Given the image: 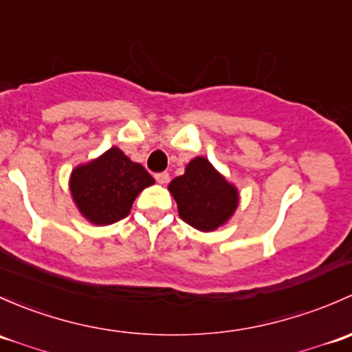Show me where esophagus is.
Masks as SVG:
<instances>
[{
  "instance_id": "34e87169",
  "label": "esophagus",
  "mask_w": 352,
  "mask_h": 352,
  "mask_svg": "<svg viewBox=\"0 0 352 352\" xmlns=\"http://www.w3.org/2000/svg\"><path fill=\"white\" fill-rule=\"evenodd\" d=\"M154 177H155V181H157L159 184H166L169 181V173H166V171L157 173V175H155Z\"/></svg>"
}]
</instances>
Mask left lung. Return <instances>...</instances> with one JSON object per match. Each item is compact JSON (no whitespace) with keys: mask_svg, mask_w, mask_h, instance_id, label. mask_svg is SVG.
I'll return each mask as SVG.
<instances>
[{"mask_svg":"<svg viewBox=\"0 0 352 352\" xmlns=\"http://www.w3.org/2000/svg\"><path fill=\"white\" fill-rule=\"evenodd\" d=\"M169 191L177 203L181 219L201 232L223 226L239 203L237 190L205 157H195L184 175L171 181Z\"/></svg>","mask_w":352,"mask_h":352,"instance_id":"8db88e82","label":"left lung"}]
</instances>
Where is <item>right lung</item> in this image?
I'll return each instance as SVG.
<instances>
[{
  "instance_id": "1",
  "label": "right lung",
  "mask_w": 352,
  "mask_h": 352,
  "mask_svg": "<svg viewBox=\"0 0 352 352\" xmlns=\"http://www.w3.org/2000/svg\"><path fill=\"white\" fill-rule=\"evenodd\" d=\"M151 184L154 177L144 166L111 147L101 157L72 171L71 193L89 222L110 226L129 215L137 195Z\"/></svg>"
}]
</instances>
